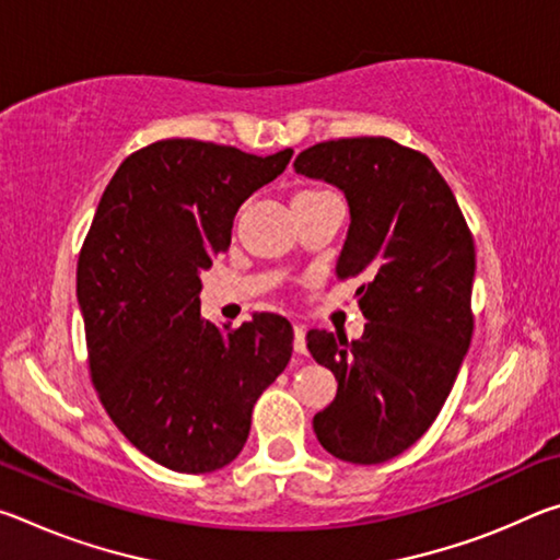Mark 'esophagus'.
I'll list each match as a JSON object with an SVG mask.
<instances>
[{
  "label": "esophagus",
  "mask_w": 560,
  "mask_h": 560,
  "mask_svg": "<svg viewBox=\"0 0 560 560\" xmlns=\"http://www.w3.org/2000/svg\"><path fill=\"white\" fill-rule=\"evenodd\" d=\"M293 350H296V355H306V330L303 326H293Z\"/></svg>",
  "instance_id": "34e87169"
}]
</instances>
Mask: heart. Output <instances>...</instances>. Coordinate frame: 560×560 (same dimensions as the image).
I'll return each instance as SVG.
<instances>
[{"instance_id": "1", "label": "heart", "mask_w": 560, "mask_h": 560, "mask_svg": "<svg viewBox=\"0 0 560 560\" xmlns=\"http://www.w3.org/2000/svg\"><path fill=\"white\" fill-rule=\"evenodd\" d=\"M324 189H303V192H299L296 197H311V195H320Z\"/></svg>"}]
</instances>
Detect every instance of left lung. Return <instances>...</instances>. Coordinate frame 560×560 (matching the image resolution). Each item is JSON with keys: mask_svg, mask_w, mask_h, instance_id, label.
Segmentation results:
<instances>
[{"mask_svg": "<svg viewBox=\"0 0 560 560\" xmlns=\"http://www.w3.org/2000/svg\"><path fill=\"white\" fill-rule=\"evenodd\" d=\"M293 167L346 195L350 226L336 271L365 279L355 291L363 338L306 336L338 381L314 432L338 459L381 464L428 432L469 350L471 232L432 160L390 138L328 140Z\"/></svg>", "mask_w": 560, "mask_h": 560, "instance_id": "8db88e82", "label": "left lung"}]
</instances>
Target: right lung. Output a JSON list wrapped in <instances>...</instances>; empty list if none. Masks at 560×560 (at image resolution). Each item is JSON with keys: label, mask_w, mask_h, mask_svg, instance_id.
<instances>
[{"label": "right lung", "mask_w": 560, "mask_h": 560, "mask_svg": "<svg viewBox=\"0 0 560 560\" xmlns=\"http://www.w3.org/2000/svg\"><path fill=\"white\" fill-rule=\"evenodd\" d=\"M291 155L158 140L122 160L83 242L75 296L93 385L132 447L173 471L230 464L254 402L291 360L283 316L220 328L200 314V271L230 249L236 210Z\"/></svg>", "instance_id": "right-lung-1"}]
</instances>
